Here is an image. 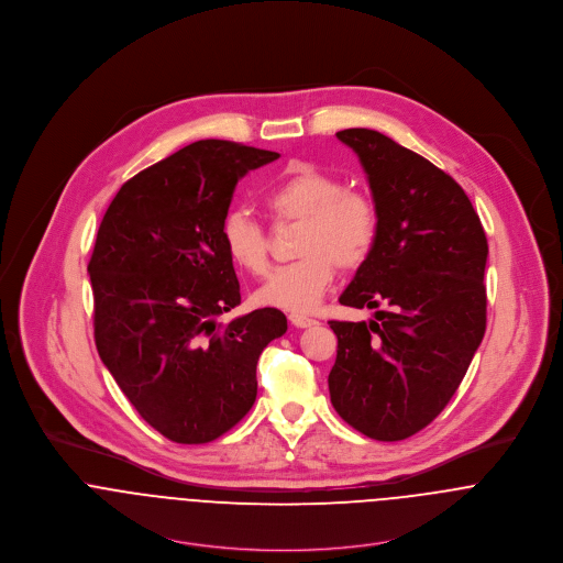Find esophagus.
Returning a JSON list of instances; mask_svg holds the SVG:
<instances>
[{"label":"esophagus","instance_id":"esophagus-1","mask_svg":"<svg viewBox=\"0 0 563 563\" xmlns=\"http://www.w3.org/2000/svg\"><path fill=\"white\" fill-rule=\"evenodd\" d=\"M290 322H292L295 327H299V329H306V327H314V324H317L314 319H308V317H303V314H290Z\"/></svg>","mask_w":563,"mask_h":563}]
</instances>
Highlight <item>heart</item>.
Masks as SVG:
<instances>
[{"label":"heart","mask_w":563,"mask_h":563,"mask_svg":"<svg viewBox=\"0 0 563 563\" xmlns=\"http://www.w3.org/2000/svg\"><path fill=\"white\" fill-rule=\"evenodd\" d=\"M266 208L277 223H301L292 264L275 268L257 288L255 301L286 312H310L333 282L335 266L357 268L371 253L379 217L360 190L310 164L290 166L266 192ZM221 239L228 257L249 275L268 266L266 230L244 210L225 217Z\"/></svg>","instance_id":"b5f03b06"}]
</instances>
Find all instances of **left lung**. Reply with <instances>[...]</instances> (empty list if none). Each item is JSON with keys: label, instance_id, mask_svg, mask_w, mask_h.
<instances>
[{"label": "left lung", "instance_id": "8db88e82", "mask_svg": "<svg viewBox=\"0 0 563 563\" xmlns=\"http://www.w3.org/2000/svg\"><path fill=\"white\" fill-rule=\"evenodd\" d=\"M362 162L379 217L377 239L340 295L375 321H329L338 355L331 405L360 433L397 442L453 399L485 333L487 239L464 188L393 139L335 134Z\"/></svg>", "mask_w": 563, "mask_h": 563}]
</instances>
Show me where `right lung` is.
Listing matches in <instances>:
<instances>
[{
  "instance_id": "obj_1",
  "label": "right lung",
  "mask_w": 563,
  "mask_h": 563,
  "mask_svg": "<svg viewBox=\"0 0 563 563\" xmlns=\"http://www.w3.org/2000/svg\"><path fill=\"white\" fill-rule=\"evenodd\" d=\"M279 154L197 141L128 179L108 206L88 262L101 362L164 438L206 444L241 422L257 395L264 346L286 317L241 306L221 228L236 184Z\"/></svg>"
}]
</instances>
